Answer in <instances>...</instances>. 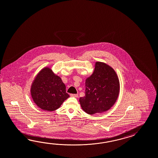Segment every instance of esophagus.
Here are the masks:
<instances>
[{"instance_id": "obj_1", "label": "esophagus", "mask_w": 158, "mask_h": 158, "mask_svg": "<svg viewBox=\"0 0 158 158\" xmlns=\"http://www.w3.org/2000/svg\"><path fill=\"white\" fill-rule=\"evenodd\" d=\"M70 96L77 98L78 97V94H70Z\"/></svg>"}]
</instances>
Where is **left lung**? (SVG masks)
I'll list each match as a JSON object with an SVG mask.
<instances>
[{
  "label": "left lung",
  "instance_id": "left-lung-1",
  "mask_svg": "<svg viewBox=\"0 0 158 158\" xmlns=\"http://www.w3.org/2000/svg\"><path fill=\"white\" fill-rule=\"evenodd\" d=\"M85 96L79 99L86 113L94 114L108 110L119 95V81L115 71L104 63L98 62L93 74L85 83Z\"/></svg>",
  "mask_w": 158,
  "mask_h": 158
}]
</instances>
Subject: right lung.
Here are the masks:
<instances>
[{
	"label": "right lung",
	"instance_id": "obj_1",
	"mask_svg": "<svg viewBox=\"0 0 158 158\" xmlns=\"http://www.w3.org/2000/svg\"><path fill=\"white\" fill-rule=\"evenodd\" d=\"M31 94L39 107L48 111L57 110L69 97L61 78L48 67L42 69L35 77L31 85Z\"/></svg>",
	"mask_w": 158,
	"mask_h": 158
}]
</instances>
